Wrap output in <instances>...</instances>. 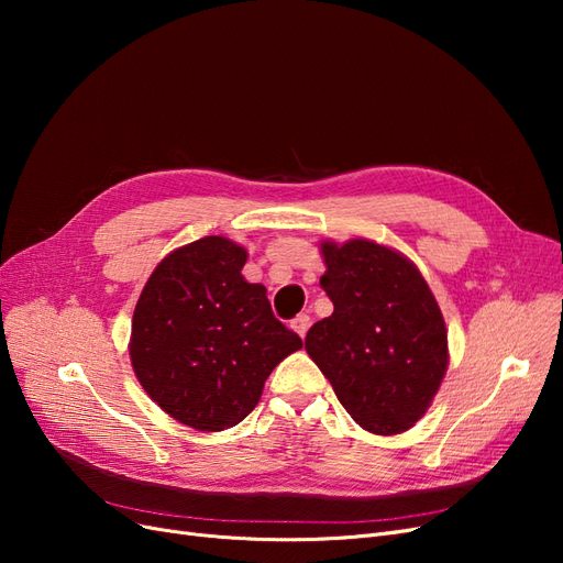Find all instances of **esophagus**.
I'll return each mask as SVG.
<instances>
[{
	"mask_svg": "<svg viewBox=\"0 0 563 563\" xmlns=\"http://www.w3.org/2000/svg\"><path fill=\"white\" fill-rule=\"evenodd\" d=\"M310 323H312L310 314H298V317L291 321V329H294L300 338H305V333H308V329H310Z\"/></svg>",
	"mask_w": 563,
	"mask_h": 563,
	"instance_id": "1",
	"label": "esophagus"
}]
</instances>
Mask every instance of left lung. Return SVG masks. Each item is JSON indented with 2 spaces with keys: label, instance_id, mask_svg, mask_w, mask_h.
<instances>
[{
  "label": "left lung",
  "instance_id": "obj_1",
  "mask_svg": "<svg viewBox=\"0 0 563 563\" xmlns=\"http://www.w3.org/2000/svg\"><path fill=\"white\" fill-rule=\"evenodd\" d=\"M333 314L305 350L345 411L373 434H399L428 411L449 366V335L418 267L368 240L321 244Z\"/></svg>",
  "mask_w": 563,
  "mask_h": 563
}]
</instances>
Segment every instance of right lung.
<instances>
[{
    "instance_id": "1",
    "label": "right lung",
    "mask_w": 563,
    "mask_h": 563,
    "mask_svg": "<svg viewBox=\"0 0 563 563\" xmlns=\"http://www.w3.org/2000/svg\"><path fill=\"white\" fill-rule=\"evenodd\" d=\"M246 249L203 236L152 272L131 323V364L172 418L201 432L242 422L284 356L302 347L272 314L263 284L242 277Z\"/></svg>"
}]
</instances>
